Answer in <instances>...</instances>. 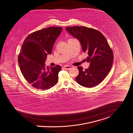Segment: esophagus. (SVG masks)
Instances as JSON below:
<instances>
[{"instance_id": "34e87169", "label": "esophagus", "mask_w": 133, "mask_h": 133, "mask_svg": "<svg viewBox=\"0 0 133 133\" xmlns=\"http://www.w3.org/2000/svg\"><path fill=\"white\" fill-rule=\"evenodd\" d=\"M63 68L66 70H70L71 69V66L69 65H64L63 66Z\"/></svg>"}]
</instances>
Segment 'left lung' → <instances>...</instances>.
<instances>
[{
    "label": "left lung",
    "mask_w": 133,
    "mask_h": 133,
    "mask_svg": "<svg viewBox=\"0 0 133 133\" xmlns=\"http://www.w3.org/2000/svg\"><path fill=\"white\" fill-rule=\"evenodd\" d=\"M65 30L80 41L83 51L87 52L88 69L78 66L79 75L76 80L85 87H92L101 83L110 71L113 53L103 35L99 31L84 26L66 27Z\"/></svg>",
    "instance_id": "left-lung-1"
}]
</instances>
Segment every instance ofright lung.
Returning <instances> with one entry per match:
<instances>
[{
  "mask_svg": "<svg viewBox=\"0 0 133 133\" xmlns=\"http://www.w3.org/2000/svg\"><path fill=\"white\" fill-rule=\"evenodd\" d=\"M62 30L61 27L37 30L27 36L22 44L18 56L19 67L27 82L37 89H48L58 82L61 66L46 69L45 63Z\"/></svg>",
  "mask_w": 133,
  "mask_h": 133,
  "instance_id": "obj_1",
  "label": "right lung"
}]
</instances>
